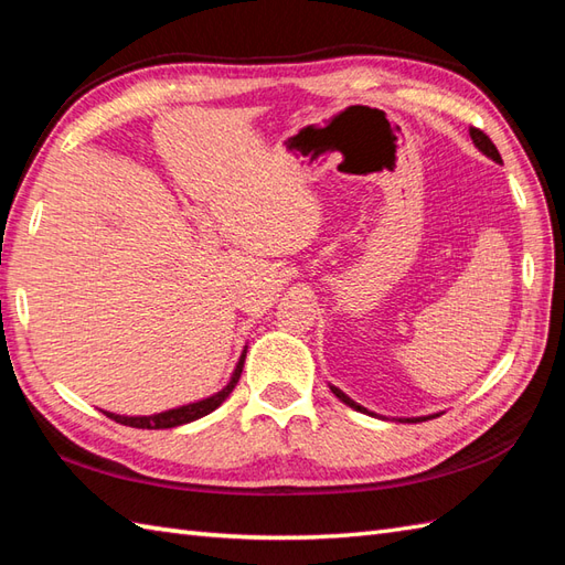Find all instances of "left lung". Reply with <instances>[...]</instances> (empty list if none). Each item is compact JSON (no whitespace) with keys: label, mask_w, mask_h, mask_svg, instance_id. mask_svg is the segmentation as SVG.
Returning a JSON list of instances; mask_svg holds the SVG:
<instances>
[{"label":"left lung","mask_w":565,"mask_h":565,"mask_svg":"<svg viewBox=\"0 0 565 565\" xmlns=\"http://www.w3.org/2000/svg\"><path fill=\"white\" fill-rule=\"evenodd\" d=\"M468 134H471V140H473V146L481 150L486 158H490L493 162H498V164H502V158H500V152H498V148L493 146V140H490L483 130H478V128H471L468 130ZM330 391L338 395V398L344 403V405H350V407H354V411H359V413H364V415H371V417H381V415H376V413H371V411H366L364 405H359L356 401H352L350 395H347L344 391H340L338 386H330ZM429 417H439V413L437 415H425V417H398V423L403 419V423H425V419H429Z\"/></svg>","instance_id":"8db88e82"}]
</instances>
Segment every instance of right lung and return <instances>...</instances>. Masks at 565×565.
I'll use <instances>...</instances> for the list:
<instances>
[{
    "mask_svg": "<svg viewBox=\"0 0 565 565\" xmlns=\"http://www.w3.org/2000/svg\"><path fill=\"white\" fill-rule=\"evenodd\" d=\"M245 356H247V344H245L243 354H239V359H237V364H235L233 374H231V381H227L218 393L209 395V398H201V401L186 403V405H177V407H170V411H162V413H154V415H118V413H109V411H104V415L116 419V423H121L126 427H138V429H170V427L194 423V419L206 417L209 413L215 411V407H221L227 395L233 393V388L237 386V381H239V374H243Z\"/></svg>",
    "mask_w": 565,
    "mask_h": 565,
    "instance_id": "right-lung-1",
    "label": "right lung"
}]
</instances>
